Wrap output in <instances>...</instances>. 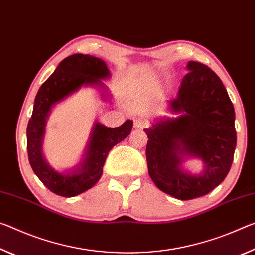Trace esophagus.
Listing matches in <instances>:
<instances>
[{
    "label": "esophagus",
    "mask_w": 255,
    "mask_h": 255,
    "mask_svg": "<svg viewBox=\"0 0 255 255\" xmlns=\"http://www.w3.org/2000/svg\"><path fill=\"white\" fill-rule=\"evenodd\" d=\"M149 127V122L147 120L143 119H139L134 121V128H145Z\"/></svg>",
    "instance_id": "1"
}]
</instances>
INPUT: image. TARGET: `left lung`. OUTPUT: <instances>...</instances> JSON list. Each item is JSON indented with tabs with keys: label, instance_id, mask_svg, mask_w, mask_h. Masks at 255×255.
<instances>
[{
	"label": "left lung",
	"instance_id": "8db88e82",
	"mask_svg": "<svg viewBox=\"0 0 255 255\" xmlns=\"http://www.w3.org/2000/svg\"><path fill=\"white\" fill-rule=\"evenodd\" d=\"M176 98L169 110L176 119H161L151 128L145 148L148 172L158 189L179 200H191L211 192L231 169L236 147L235 112L219 77L199 62L187 63ZM201 157V175L179 169L182 156Z\"/></svg>",
	"mask_w": 255,
	"mask_h": 255
}]
</instances>
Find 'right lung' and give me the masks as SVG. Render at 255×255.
<instances>
[{
	"label": "right lung",
	"instance_id": "obj_1",
	"mask_svg": "<svg viewBox=\"0 0 255 255\" xmlns=\"http://www.w3.org/2000/svg\"><path fill=\"white\" fill-rule=\"evenodd\" d=\"M110 77L105 62L98 57L73 54L61 62L36 95L33 111L27 128V150L30 166L43 184L53 193L71 198L93 187L103 174L108 152L124 140L132 130L130 120L118 128L96 123L86 158L78 169L61 174L52 169L41 155L45 123L51 108L82 86L103 85Z\"/></svg>",
	"mask_w": 255,
	"mask_h": 255
}]
</instances>
